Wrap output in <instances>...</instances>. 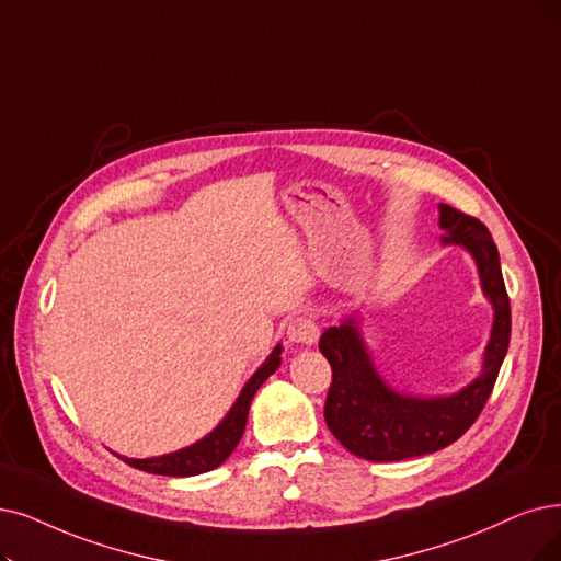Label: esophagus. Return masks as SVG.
<instances>
[{
    "label": "esophagus",
    "mask_w": 561,
    "mask_h": 561,
    "mask_svg": "<svg viewBox=\"0 0 561 561\" xmlns=\"http://www.w3.org/2000/svg\"><path fill=\"white\" fill-rule=\"evenodd\" d=\"M318 339H320V327L312 318L299 316V318L289 320V324H287V341L289 343L312 345V343H318Z\"/></svg>",
    "instance_id": "obj_1"
}]
</instances>
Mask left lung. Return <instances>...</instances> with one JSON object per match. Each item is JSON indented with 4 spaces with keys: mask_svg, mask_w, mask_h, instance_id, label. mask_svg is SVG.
I'll return each mask as SVG.
<instances>
[{
    "mask_svg": "<svg viewBox=\"0 0 561 561\" xmlns=\"http://www.w3.org/2000/svg\"><path fill=\"white\" fill-rule=\"evenodd\" d=\"M439 228L444 245H460L477 262L483 297L495 312L481 373L449 396L398 391L373 364L362 333V310L350 312L339 327H329L320 339V352L333 370L324 421L333 437L358 458L391 462L454 444L481 414L506 356L511 306L495 241L481 220L449 205H439Z\"/></svg>",
    "mask_w": 561,
    "mask_h": 561,
    "instance_id": "obj_1",
    "label": "left lung"
}]
</instances>
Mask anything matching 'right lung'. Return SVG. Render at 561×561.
<instances>
[{
  "label": "right lung",
  "instance_id": "right-lung-1",
  "mask_svg": "<svg viewBox=\"0 0 561 561\" xmlns=\"http://www.w3.org/2000/svg\"><path fill=\"white\" fill-rule=\"evenodd\" d=\"M280 352H283V345L278 343L274 352L264 358V364L253 373L249 382L243 385L230 412L222 416V421L203 439H197L195 444L186 446V449H179L165 456H153V458H126L119 454L117 456L130 467L142 469V472H149V474H161V477H195V474L211 472L214 467L226 462L230 454L237 449V444L245 428V421H249L251 400L257 393V389L266 382V377L278 370L283 362Z\"/></svg>",
  "mask_w": 561,
  "mask_h": 561
}]
</instances>
